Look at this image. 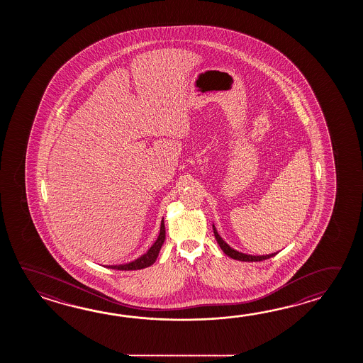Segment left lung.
Here are the masks:
<instances>
[{
  "label": "left lung",
  "mask_w": 363,
  "mask_h": 363,
  "mask_svg": "<svg viewBox=\"0 0 363 363\" xmlns=\"http://www.w3.org/2000/svg\"><path fill=\"white\" fill-rule=\"evenodd\" d=\"M213 230H214V235H216V242L219 244L220 249L223 250L225 255H228V257H231L233 259H236V261H241V262H259V261L269 259L271 257L277 255V253H271V255H245V253H241V252H238L236 249H233V247H230V245H228V244H227V242L220 238V235H219L218 231H216V225H214V224H213Z\"/></svg>",
  "instance_id": "obj_1"
}]
</instances>
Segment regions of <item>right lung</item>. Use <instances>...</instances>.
<instances>
[{
	"label": "right lung",
	"instance_id": "right-lung-1",
	"mask_svg": "<svg viewBox=\"0 0 363 363\" xmlns=\"http://www.w3.org/2000/svg\"><path fill=\"white\" fill-rule=\"evenodd\" d=\"M166 239V230H164V222H161V228H160V235L155 241V244L149 247L147 253L139 257L138 259L132 261V262L123 263V264H111V266H106L108 269H114V270L130 271V270H141L152 266L155 262L157 257L160 255V250L162 247L163 242Z\"/></svg>",
	"mask_w": 363,
	"mask_h": 363
}]
</instances>
